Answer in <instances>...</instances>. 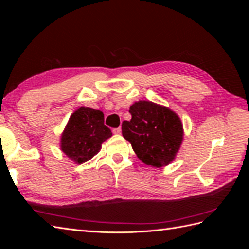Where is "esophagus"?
Instances as JSON below:
<instances>
[{"label": "esophagus", "instance_id": "obj_1", "mask_svg": "<svg viewBox=\"0 0 249 249\" xmlns=\"http://www.w3.org/2000/svg\"><path fill=\"white\" fill-rule=\"evenodd\" d=\"M113 133L118 135V134L122 133V129H120V127H116V129H113Z\"/></svg>", "mask_w": 249, "mask_h": 249}]
</instances>
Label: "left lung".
I'll return each instance as SVG.
<instances>
[{"label": "left lung", "instance_id": "1", "mask_svg": "<svg viewBox=\"0 0 249 249\" xmlns=\"http://www.w3.org/2000/svg\"><path fill=\"white\" fill-rule=\"evenodd\" d=\"M130 122H123L124 139L146 165L166 166L173 161L183 140L180 119L170 109L148 101L133 104Z\"/></svg>", "mask_w": 249, "mask_h": 249}]
</instances>
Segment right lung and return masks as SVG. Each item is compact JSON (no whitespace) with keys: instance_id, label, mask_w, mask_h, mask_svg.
<instances>
[{"instance_id":"right-lung-1","label":"right lung","mask_w":249,"mask_h":249,"mask_svg":"<svg viewBox=\"0 0 249 249\" xmlns=\"http://www.w3.org/2000/svg\"><path fill=\"white\" fill-rule=\"evenodd\" d=\"M112 136L104 124V113L81 107L70 117L61 136L62 152L77 164H82L99 153L102 143Z\"/></svg>"}]
</instances>
